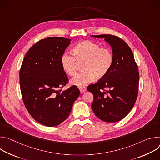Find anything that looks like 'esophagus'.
<instances>
[{"label":"esophagus","mask_w":160,"mask_h":160,"mask_svg":"<svg viewBox=\"0 0 160 160\" xmlns=\"http://www.w3.org/2000/svg\"><path fill=\"white\" fill-rule=\"evenodd\" d=\"M79 90H80L81 93H83L85 92L87 88L85 87H79Z\"/></svg>","instance_id":"34e87169"}]
</instances>
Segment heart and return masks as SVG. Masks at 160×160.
Instances as JSON below:
<instances>
[{"instance_id": "heart-1", "label": "heart", "mask_w": 160, "mask_h": 160, "mask_svg": "<svg viewBox=\"0 0 160 160\" xmlns=\"http://www.w3.org/2000/svg\"><path fill=\"white\" fill-rule=\"evenodd\" d=\"M73 55L64 53L61 57V65L68 75L77 73L78 62H83V72L71 80V84L83 87L94 81L96 78H102L110 72L113 64L114 56L109 48H101L100 45L91 40H83L72 49Z\"/></svg>"}]
</instances>
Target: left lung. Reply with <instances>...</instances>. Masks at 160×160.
<instances>
[{"label":"left lung","mask_w":160,"mask_h":160,"mask_svg":"<svg viewBox=\"0 0 160 160\" xmlns=\"http://www.w3.org/2000/svg\"><path fill=\"white\" fill-rule=\"evenodd\" d=\"M91 37L104 38L111 45L114 56L113 64L109 73L87 87V90L94 95L91 107L100 120L116 122L128 115L138 98V67L131 49L122 38L112 35Z\"/></svg>","instance_id":"obj_1"}]
</instances>
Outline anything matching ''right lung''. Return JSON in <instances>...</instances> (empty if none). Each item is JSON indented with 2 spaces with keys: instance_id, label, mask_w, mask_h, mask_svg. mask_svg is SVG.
Returning <instances> with one entry per match:
<instances>
[{
  "instance_id": "add662e5",
  "label": "right lung",
  "mask_w": 160,
  "mask_h": 160,
  "mask_svg": "<svg viewBox=\"0 0 160 160\" xmlns=\"http://www.w3.org/2000/svg\"><path fill=\"white\" fill-rule=\"evenodd\" d=\"M70 41L59 37L39 40L27 52L20 68L23 103L32 118L45 126L54 127L64 122L80 96L76 86L59 89L68 83L61 57Z\"/></svg>"
}]
</instances>
